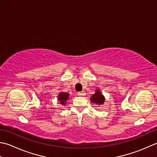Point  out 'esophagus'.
Returning <instances> with one entry per match:
<instances>
[{
    "mask_svg": "<svg viewBox=\"0 0 157 157\" xmlns=\"http://www.w3.org/2000/svg\"><path fill=\"white\" fill-rule=\"evenodd\" d=\"M78 96H80V97H83V96H84V95H85V92H84V91H81V92H79V93H78Z\"/></svg>",
    "mask_w": 157,
    "mask_h": 157,
    "instance_id": "1",
    "label": "esophagus"
}]
</instances>
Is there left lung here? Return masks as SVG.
<instances>
[{"mask_svg": "<svg viewBox=\"0 0 157 157\" xmlns=\"http://www.w3.org/2000/svg\"><path fill=\"white\" fill-rule=\"evenodd\" d=\"M90 101L92 103H95L96 105H102L105 101V97L101 94L99 90H96L94 94L92 95L90 98Z\"/></svg>", "mask_w": 157, "mask_h": 157, "instance_id": "1", "label": "left lung"}]
</instances>
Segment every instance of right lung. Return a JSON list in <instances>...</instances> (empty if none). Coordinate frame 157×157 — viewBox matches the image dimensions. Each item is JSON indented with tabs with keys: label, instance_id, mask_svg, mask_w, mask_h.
Wrapping results in <instances>:
<instances>
[{
	"label": "right lung",
	"instance_id": "1",
	"mask_svg": "<svg viewBox=\"0 0 157 157\" xmlns=\"http://www.w3.org/2000/svg\"><path fill=\"white\" fill-rule=\"evenodd\" d=\"M58 101H60V103L61 105H65L67 103V101L68 100L69 98V94L61 92V93L58 94Z\"/></svg>",
	"mask_w": 157,
	"mask_h": 157
}]
</instances>
